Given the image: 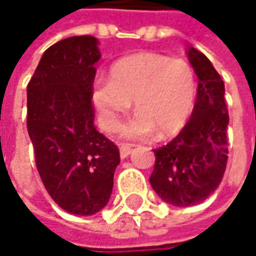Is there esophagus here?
I'll return each instance as SVG.
<instances>
[{"label": "esophagus", "mask_w": 256, "mask_h": 256, "mask_svg": "<svg viewBox=\"0 0 256 256\" xmlns=\"http://www.w3.org/2000/svg\"><path fill=\"white\" fill-rule=\"evenodd\" d=\"M130 154H132V146H122L120 148V158L122 159L128 158Z\"/></svg>", "instance_id": "1"}]
</instances>
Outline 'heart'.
<instances>
[{
	"mask_svg": "<svg viewBox=\"0 0 256 256\" xmlns=\"http://www.w3.org/2000/svg\"><path fill=\"white\" fill-rule=\"evenodd\" d=\"M197 82L194 70L182 59L159 53L126 56L110 68V80L92 84L91 101L102 130L116 132L133 104L136 116L123 124V140H140L155 132L171 136L186 124L194 108Z\"/></svg>",
	"mask_w": 256,
	"mask_h": 256,
	"instance_id": "1",
	"label": "heart"
}]
</instances>
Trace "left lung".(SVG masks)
<instances>
[{
	"label": "left lung",
	"mask_w": 256,
	"mask_h": 256,
	"mask_svg": "<svg viewBox=\"0 0 256 256\" xmlns=\"http://www.w3.org/2000/svg\"><path fill=\"white\" fill-rule=\"evenodd\" d=\"M187 56L198 78L197 101L180 134L154 150L156 159L149 178L159 197L176 207L200 204L213 194L228 162L224 84L206 54L190 46Z\"/></svg>",
	"instance_id": "8db88e82"
}]
</instances>
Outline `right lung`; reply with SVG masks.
Masks as SVG:
<instances>
[{
    "label": "right lung",
    "instance_id": "right-lung-1",
    "mask_svg": "<svg viewBox=\"0 0 256 256\" xmlns=\"http://www.w3.org/2000/svg\"><path fill=\"white\" fill-rule=\"evenodd\" d=\"M98 46L92 36L54 43L27 85V132L40 178L53 202L78 216H92L107 206L120 164L117 146L94 126Z\"/></svg>",
    "mask_w": 256,
    "mask_h": 256
}]
</instances>
